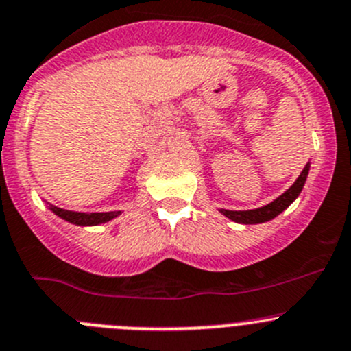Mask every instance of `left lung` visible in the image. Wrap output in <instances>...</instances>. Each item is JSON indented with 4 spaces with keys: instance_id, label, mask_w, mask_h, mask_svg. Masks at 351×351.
<instances>
[{
    "instance_id": "8db88e82",
    "label": "left lung",
    "mask_w": 351,
    "mask_h": 351,
    "mask_svg": "<svg viewBox=\"0 0 351 351\" xmlns=\"http://www.w3.org/2000/svg\"><path fill=\"white\" fill-rule=\"evenodd\" d=\"M308 168L311 165L307 162V166L304 168V171L300 173V176L297 178V182L283 193V195L278 197L274 202L267 204L264 207H258V209H252V210H226V209H221V213L224 214L226 217H230L231 221L234 223H243V224H257V223H266V221L273 219L276 217L278 214L283 213L298 195H300L302 189L305 185V180H307L308 175Z\"/></svg>"
}]
</instances>
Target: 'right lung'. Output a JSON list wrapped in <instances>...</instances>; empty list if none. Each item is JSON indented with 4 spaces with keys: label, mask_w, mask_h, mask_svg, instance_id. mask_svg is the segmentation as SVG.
Instances as JSON below:
<instances>
[{
    "label": "right lung",
    "mask_w": 351,
    "mask_h": 351,
    "mask_svg": "<svg viewBox=\"0 0 351 351\" xmlns=\"http://www.w3.org/2000/svg\"><path fill=\"white\" fill-rule=\"evenodd\" d=\"M51 210L54 214H58L60 217H63L64 221H70L73 224H80V226H93V224H101V223H106V221L113 219L120 214L118 213H90V214H85V213H73V210H64L60 209V207H54L51 206Z\"/></svg>",
    "instance_id": "add662e5"
}]
</instances>
